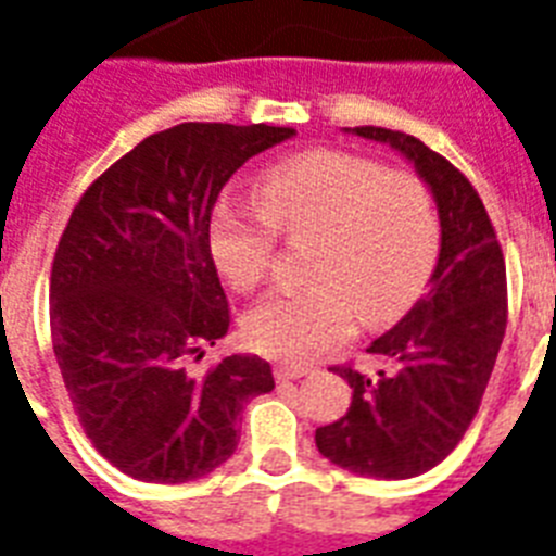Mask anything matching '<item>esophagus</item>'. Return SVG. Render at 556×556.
Listing matches in <instances>:
<instances>
[{
  "label": "esophagus",
  "instance_id": "esophagus-1",
  "mask_svg": "<svg viewBox=\"0 0 556 556\" xmlns=\"http://www.w3.org/2000/svg\"><path fill=\"white\" fill-rule=\"evenodd\" d=\"M273 374L278 382H287V380H299V377L309 374V368L307 365H295V363H278L273 368Z\"/></svg>",
  "mask_w": 556,
  "mask_h": 556
}]
</instances>
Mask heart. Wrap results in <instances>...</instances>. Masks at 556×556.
Instances as JSON below:
<instances>
[{
  "mask_svg": "<svg viewBox=\"0 0 556 556\" xmlns=\"http://www.w3.org/2000/svg\"><path fill=\"white\" fill-rule=\"evenodd\" d=\"M283 238H316L307 290H273L243 316L257 354L307 363L354 333L356 316H403L432 278L441 217L429 185L359 153L309 150L261 182V202L219 200L208 247L235 290L264 281Z\"/></svg>",
  "mask_w": 556,
  "mask_h": 556,
  "instance_id": "heart-1",
  "label": "heart"
}]
</instances>
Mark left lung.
I'll list each match as a JSON object with an SVG mask.
<instances>
[{"mask_svg":"<svg viewBox=\"0 0 556 556\" xmlns=\"http://www.w3.org/2000/svg\"><path fill=\"white\" fill-rule=\"evenodd\" d=\"M415 162L441 217L432 287L368 354L386 368L365 377L333 365L354 389L351 408L318 426V453L356 476L412 479L453 453L479 412L507 327V273L484 202L458 167L420 139L354 127Z\"/></svg>","mask_w":556,"mask_h":556,"instance_id":"8db88e82","label":"left lung"}]
</instances>
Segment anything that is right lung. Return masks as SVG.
<instances>
[{
    "mask_svg": "<svg viewBox=\"0 0 556 556\" xmlns=\"http://www.w3.org/2000/svg\"><path fill=\"white\" fill-rule=\"evenodd\" d=\"M269 124H176L106 167L51 261V345L92 446L139 481L182 484L238 450V417L275 389L261 356L193 374L231 313L208 247L223 185L290 139Z\"/></svg>",
    "mask_w": 556,
    "mask_h": 556,
    "instance_id": "1",
    "label": "right lung"
}]
</instances>
